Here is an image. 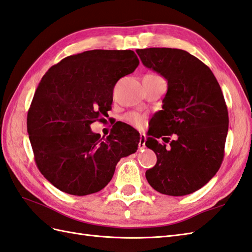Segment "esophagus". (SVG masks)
<instances>
[{"mask_svg":"<svg viewBox=\"0 0 252 252\" xmlns=\"http://www.w3.org/2000/svg\"><path fill=\"white\" fill-rule=\"evenodd\" d=\"M145 143H146L145 134H140V135H139V143H138L139 149H143L145 147Z\"/></svg>","mask_w":252,"mask_h":252,"instance_id":"1","label":"esophagus"}]
</instances>
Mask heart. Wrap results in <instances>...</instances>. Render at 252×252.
<instances>
[{"instance_id":"1","label":"heart","mask_w":252,"mask_h":252,"mask_svg":"<svg viewBox=\"0 0 252 252\" xmlns=\"http://www.w3.org/2000/svg\"><path fill=\"white\" fill-rule=\"evenodd\" d=\"M126 120L130 125L134 126H137V127H140L144 125V118L138 114H128L126 117Z\"/></svg>"}]
</instances>
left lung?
Returning <instances> with one entry per match:
<instances>
[{
    "label": "left lung",
    "instance_id": "left-lung-1",
    "mask_svg": "<svg viewBox=\"0 0 252 252\" xmlns=\"http://www.w3.org/2000/svg\"><path fill=\"white\" fill-rule=\"evenodd\" d=\"M143 64L167 80L162 110L153 117L146 146L157 163L146 178L162 194L195 192L221 166L229 114L221 88L210 68L189 52L175 48L137 49ZM176 133L167 149L157 138ZM168 141H169L168 140Z\"/></svg>",
    "mask_w": 252,
    "mask_h": 252
}]
</instances>
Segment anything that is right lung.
Segmentation results:
<instances>
[{"instance_id":"obj_1","label":"right lung","mask_w":252,"mask_h":252,"mask_svg":"<svg viewBox=\"0 0 252 252\" xmlns=\"http://www.w3.org/2000/svg\"><path fill=\"white\" fill-rule=\"evenodd\" d=\"M138 64L133 50L95 49L64 58L43 76L27 127L35 163L57 189L78 196L101 191L121 158L137 150L132 126L102 138L90 125L108 116L116 83Z\"/></svg>"}]
</instances>
